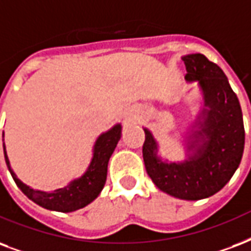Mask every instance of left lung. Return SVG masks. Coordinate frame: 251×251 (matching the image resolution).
Segmentation results:
<instances>
[{
    "instance_id": "obj_1",
    "label": "left lung",
    "mask_w": 251,
    "mask_h": 251,
    "mask_svg": "<svg viewBox=\"0 0 251 251\" xmlns=\"http://www.w3.org/2000/svg\"><path fill=\"white\" fill-rule=\"evenodd\" d=\"M188 81L198 80L206 110L201 130L191 147L196 151L183 163H164L156 158V143L145 129L142 147L147 175L166 194L183 200H200L219 192L230 180L244 154L245 129L240 101L225 74L202 53L183 57ZM198 142H202L199 147Z\"/></svg>"
}]
</instances>
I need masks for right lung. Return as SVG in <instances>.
Segmentation results:
<instances>
[{"instance_id": "obj_1", "label": "right lung", "mask_w": 251, "mask_h": 251, "mask_svg": "<svg viewBox=\"0 0 251 251\" xmlns=\"http://www.w3.org/2000/svg\"><path fill=\"white\" fill-rule=\"evenodd\" d=\"M120 138H121V125H116L109 131L101 134L96 141L93 159L87 172L80 179L74 180L64 188L55 189L52 192L35 191L24 184L15 176V174L10 168L5 146H3V154H5L7 168L14 179L15 184L18 185L28 199H31L32 201L46 209L57 210V212H74L88 205L100 195L106 180L109 158L117 146Z\"/></svg>"}]
</instances>
